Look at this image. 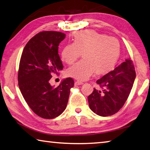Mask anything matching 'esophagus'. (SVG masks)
<instances>
[{
  "label": "esophagus",
  "instance_id": "esophagus-1",
  "mask_svg": "<svg viewBox=\"0 0 150 150\" xmlns=\"http://www.w3.org/2000/svg\"><path fill=\"white\" fill-rule=\"evenodd\" d=\"M83 83L81 82V81H75V85H83Z\"/></svg>",
  "mask_w": 150,
  "mask_h": 150
}]
</instances>
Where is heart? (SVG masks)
<instances>
[{"label":"heart","mask_w":150,"mask_h":150,"mask_svg":"<svg viewBox=\"0 0 150 150\" xmlns=\"http://www.w3.org/2000/svg\"><path fill=\"white\" fill-rule=\"evenodd\" d=\"M83 55V61L67 70V75L80 81L87 80L94 73L102 75L115 67L120 55V44L117 40L94 31L76 32L73 44L65 45L62 52V59L67 64H73Z\"/></svg>","instance_id":"1"}]
</instances>
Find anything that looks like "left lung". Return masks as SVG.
<instances>
[{"instance_id":"obj_1","label":"left lung","mask_w":150,"mask_h":150,"mask_svg":"<svg viewBox=\"0 0 150 150\" xmlns=\"http://www.w3.org/2000/svg\"><path fill=\"white\" fill-rule=\"evenodd\" d=\"M135 78L132 61L126 59L113 71L96 81L102 90L94 88L92 94L88 96L91 110L100 116L115 115L126 101Z\"/></svg>"}]
</instances>
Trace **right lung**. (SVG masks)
Wrapping results in <instances>:
<instances>
[{
  "instance_id": "right-lung-1",
  "label": "right lung",
  "mask_w": 150,
  "mask_h": 150,
  "mask_svg": "<svg viewBox=\"0 0 150 150\" xmlns=\"http://www.w3.org/2000/svg\"><path fill=\"white\" fill-rule=\"evenodd\" d=\"M65 38V34L59 32H40L27 43L20 58V90L30 108L43 118L52 119L63 113L74 85L70 77L63 79L57 87L50 83L52 75L63 68L58 46Z\"/></svg>"
}]
</instances>
